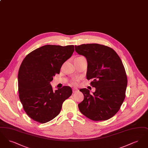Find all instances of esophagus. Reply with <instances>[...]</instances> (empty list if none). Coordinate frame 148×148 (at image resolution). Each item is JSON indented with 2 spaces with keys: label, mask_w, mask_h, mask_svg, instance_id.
Returning a JSON list of instances; mask_svg holds the SVG:
<instances>
[{
  "label": "esophagus",
  "mask_w": 148,
  "mask_h": 148,
  "mask_svg": "<svg viewBox=\"0 0 148 148\" xmlns=\"http://www.w3.org/2000/svg\"><path fill=\"white\" fill-rule=\"evenodd\" d=\"M77 88H73V92H77Z\"/></svg>",
  "instance_id": "esophagus-1"
}]
</instances>
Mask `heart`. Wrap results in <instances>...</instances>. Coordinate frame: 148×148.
<instances>
[{
  "label": "heart",
  "mask_w": 148,
  "mask_h": 148,
  "mask_svg": "<svg viewBox=\"0 0 148 148\" xmlns=\"http://www.w3.org/2000/svg\"><path fill=\"white\" fill-rule=\"evenodd\" d=\"M77 79H76V80H73V83L74 84H76L77 83Z\"/></svg>",
  "instance_id": "1"
}]
</instances>
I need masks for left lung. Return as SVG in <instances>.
Listing matches in <instances>:
<instances>
[{"label":"left lung","mask_w":148,"mask_h":148,"mask_svg":"<svg viewBox=\"0 0 148 148\" xmlns=\"http://www.w3.org/2000/svg\"><path fill=\"white\" fill-rule=\"evenodd\" d=\"M76 52L84 56L88 63L86 78L95 92L81 89L84 100L78 104L80 112L94 121H104L117 113L125 97L127 74L119 56L114 50L99 44L75 46Z\"/></svg>","instance_id":"1"}]
</instances>
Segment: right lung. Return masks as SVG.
I'll return each instance as SVG.
<instances>
[{"label": "right lung", "instance_id": "1", "mask_svg": "<svg viewBox=\"0 0 148 148\" xmlns=\"http://www.w3.org/2000/svg\"><path fill=\"white\" fill-rule=\"evenodd\" d=\"M74 51L73 45H46L33 50L23 60L18 75L19 97L31 119L40 123L53 119L71 95L70 86L54 92L50 83Z\"/></svg>", "mask_w": 148, "mask_h": 148}]
</instances>
